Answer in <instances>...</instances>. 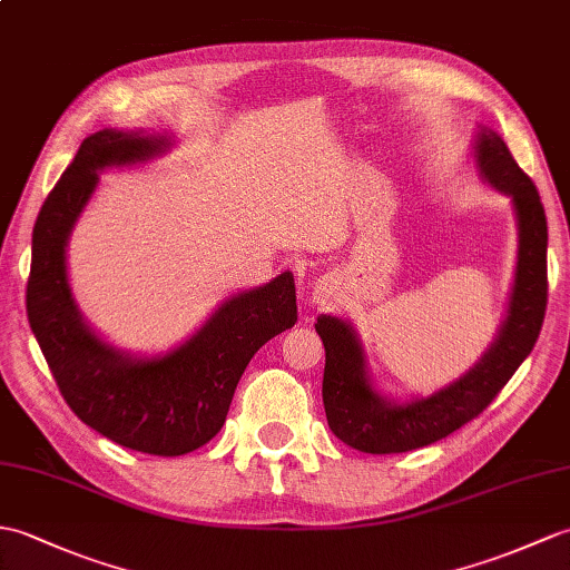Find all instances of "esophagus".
Returning a JSON list of instances; mask_svg holds the SVG:
<instances>
[{"instance_id": "34e87169", "label": "esophagus", "mask_w": 570, "mask_h": 570, "mask_svg": "<svg viewBox=\"0 0 570 570\" xmlns=\"http://www.w3.org/2000/svg\"><path fill=\"white\" fill-rule=\"evenodd\" d=\"M313 301H315V303H321V306H323V303H327V301H330V291H327V286H325V284H317V286H315V291H313Z\"/></svg>"}]
</instances>
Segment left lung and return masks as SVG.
Returning <instances> with one entry per match:
<instances>
[{"mask_svg": "<svg viewBox=\"0 0 570 570\" xmlns=\"http://www.w3.org/2000/svg\"><path fill=\"white\" fill-rule=\"evenodd\" d=\"M479 177L510 198L518 223V267L505 321L491 347L466 374L430 395L395 401L381 393L368 372L364 342L345 317L321 315L315 323L325 345L323 405L337 440L364 454H401L444 440L479 417L534 350L547 311V216L539 191L505 140L479 126L473 136Z\"/></svg>", "mask_w": 570, "mask_h": 570, "instance_id": "left-lung-1", "label": "left lung"}]
</instances>
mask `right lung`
Returning a JSON list of instances; mask_svg holds the SVG:
<instances>
[{
    "label": "right lung",
    "instance_id": "add662e5",
    "mask_svg": "<svg viewBox=\"0 0 570 570\" xmlns=\"http://www.w3.org/2000/svg\"><path fill=\"white\" fill-rule=\"evenodd\" d=\"M175 136L104 128L85 138L33 225L26 311L33 335L72 413L111 442L155 456H181L220 432L255 352L294 327L296 284L282 272L237 291L206 323L160 354H134L101 337L79 311L68 276V245L106 169L165 155Z\"/></svg>",
    "mask_w": 570,
    "mask_h": 570
}]
</instances>
